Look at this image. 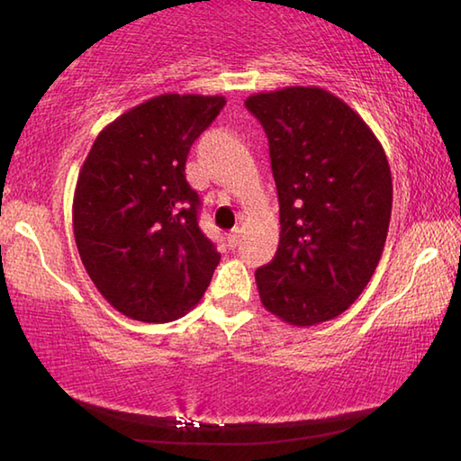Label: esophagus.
Masks as SVG:
<instances>
[{
	"label": "esophagus",
	"instance_id": "1",
	"mask_svg": "<svg viewBox=\"0 0 461 461\" xmlns=\"http://www.w3.org/2000/svg\"><path fill=\"white\" fill-rule=\"evenodd\" d=\"M240 230L236 228V230H231L230 233H228V244H230V248H238L240 246Z\"/></svg>",
	"mask_w": 461,
	"mask_h": 461
}]
</instances>
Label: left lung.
Masks as SVG:
<instances>
[{
  "label": "left lung",
  "instance_id": "obj_1",
  "mask_svg": "<svg viewBox=\"0 0 461 461\" xmlns=\"http://www.w3.org/2000/svg\"><path fill=\"white\" fill-rule=\"evenodd\" d=\"M246 107L268 136L280 241L256 270L267 311L311 327L362 294L384 249L393 176L386 152L346 101L321 87L254 93Z\"/></svg>",
  "mask_w": 461,
  "mask_h": 461
}]
</instances>
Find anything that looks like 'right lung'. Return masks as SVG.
Returning <instances> with one entry per match:
<instances>
[{"label": "right lung", "mask_w": 461, "mask_h": 461, "mask_svg": "<svg viewBox=\"0 0 461 461\" xmlns=\"http://www.w3.org/2000/svg\"><path fill=\"white\" fill-rule=\"evenodd\" d=\"M223 105V95H156L107 123L83 162L73 197L77 249L122 315L175 321L212 283L221 254L199 228L185 162Z\"/></svg>", "instance_id": "1"}]
</instances>
